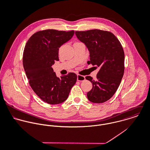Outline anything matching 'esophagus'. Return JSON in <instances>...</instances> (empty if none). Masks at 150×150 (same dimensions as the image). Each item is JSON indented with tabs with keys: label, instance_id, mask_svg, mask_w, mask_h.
I'll return each instance as SVG.
<instances>
[{
	"label": "esophagus",
	"instance_id": "obj_1",
	"mask_svg": "<svg viewBox=\"0 0 150 150\" xmlns=\"http://www.w3.org/2000/svg\"><path fill=\"white\" fill-rule=\"evenodd\" d=\"M85 79V76H83V75H81L79 74H78L77 75V80L78 81H83Z\"/></svg>",
	"mask_w": 150,
	"mask_h": 150
}]
</instances>
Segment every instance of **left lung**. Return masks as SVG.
I'll return each instance as SVG.
<instances>
[{
  "label": "left lung",
  "instance_id": "1",
  "mask_svg": "<svg viewBox=\"0 0 150 150\" xmlns=\"http://www.w3.org/2000/svg\"><path fill=\"white\" fill-rule=\"evenodd\" d=\"M78 38L84 42L90 52L88 64L99 67L96 79H86L93 85L88 92L89 100L102 103L109 100L117 90L125 72V52L118 38L111 32L98 29L76 31Z\"/></svg>",
  "mask_w": 150,
  "mask_h": 150
}]
</instances>
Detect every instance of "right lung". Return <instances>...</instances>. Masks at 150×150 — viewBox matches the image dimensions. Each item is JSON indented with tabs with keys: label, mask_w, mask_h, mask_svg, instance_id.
Returning a JSON list of instances; mask_svg holds the SVG:
<instances>
[{
	"label": "right lung",
	"mask_w": 150,
	"mask_h": 150,
	"mask_svg": "<svg viewBox=\"0 0 150 150\" xmlns=\"http://www.w3.org/2000/svg\"><path fill=\"white\" fill-rule=\"evenodd\" d=\"M74 34V30H41L33 34L25 45L23 64L29 84L35 94L48 104L65 101L76 82L75 73L58 78L51 67L59 60V48Z\"/></svg>",
	"instance_id": "add662e5"
}]
</instances>
